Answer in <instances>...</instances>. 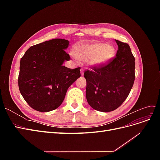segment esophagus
Here are the masks:
<instances>
[{"label": "esophagus", "instance_id": "esophagus-1", "mask_svg": "<svg viewBox=\"0 0 160 160\" xmlns=\"http://www.w3.org/2000/svg\"><path fill=\"white\" fill-rule=\"evenodd\" d=\"M80 71H81V75H83V72H84V69H81Z\"/></svg>", "mask_w": 160, "mask_h": 160}]
</instances>
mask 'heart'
<instances>
[{
    "label": "heart",
    "instance_id": "b5f03b06",
    "mask_svg": "<svg viewBox=\"0 0 160 160\" xmlns=\"http://www.w3.org/2000/svg\"><path fill=\"white\" fill-rule=\"evenodd\" d=\"M73 53L79 61H87L91 67H99L113 59L115 49L111 44L96 42L77 46Z\"/></svg>",
    "mask_w": 160,
    "mask_h": 160
}]
</instances>
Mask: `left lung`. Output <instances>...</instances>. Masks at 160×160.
I'll use <instances>...</instances> for the list:
<instances>
[{
  "instance_id": "left-lung-1",
  "label": "left lung",
  "mask_w": 160,
  "mask_h": 160,
  "mask_svg": "<svg viewBox=\"0 0 160 160\" xmlns=\"http://www.w3.org/2000/svg\"><path fill=\"white\" fill-rule=\"evenodd\" d=\"M116 57L108 63L87 70L86 98L91 107L101 112L112 111L128 97L135 80V58L128 44L115 40Z\"/></svg>"
}]
</instances>
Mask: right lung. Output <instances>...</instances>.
Here are the masks:
<instances>
[{"label": "right lung", "mask_w": 160, "mask_h": 160, "mask_svg": "<svg viewBox=\"0 0 160 160\" xmlns=\"http://www.w3.org/2000/svg\"><path fill=\"white\" fill-rule=\"evenodd\" d=\"M68 47L69 41L54 38L31 47L21 58L19 91L32 109L48 112L59 108L67 89L81 77L80 67L62 65L70 60L65 51Z\"/></svg>", "instance_id": "obj_1"}]
</instances>
